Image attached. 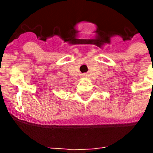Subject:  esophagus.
<instances>
[{"mask_svg":"<svg viewBox=\"0 0 153 153\" xmlns=\"http://www.w3.org/2000/svg\"><path fill=\"white\" fill-rule=\"evenodd\" d=\"M86 76H87V74H83V76H84V77H85Z\"/></svg>","mask_w":153,"mask_h":153,"instance_id":"34e87169","label":"esophagus"}]
</instances>
